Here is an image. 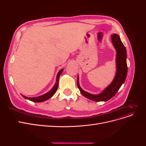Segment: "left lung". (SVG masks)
Segmentation results:
<instances>
[{
	"mask_svg": "<svg viewBox=\"0 0 146 146\" xmlns=\"http://www.w3.org/2000/svg\"><path fill=\"white\" fill-rule=\"evenodd\" d=\"M111 42L116 51V72L112 82L105 88L100 94H92L84 91L79 85V77L77 76V86L83 96L96 102L107 101L116 94L122 84L125 82L127 75V51L117 34L111 35Z\"/></svg>",
	"mask_w": 146,
	"mask_h": 146,
	"instance_id": "8db88e82",
	"label": "left lung"
}]
</instances>
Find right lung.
Segmentation results:
<instances>
[{
  "label": "right lung",
  "instance_id": "1",
  "mask_svg": "<svg viewBox=\"0 0 146 146\" xmlns=\"http://www.w3.org/2000/svg\"><path fill=\"white\" fill-rule=\"evenodd\" d=\"M63 69H61L60 71L58 72V74H57L56 80L55 84L54 85V86H53L52 89L49 91L47 92V93L43 94V95H41V96H38V97H35V98H28V97L25 96L23 94H21V96H23L24 99L29 100L30 101L34 102H44V101H46L48 99H50L55 94V93L57 90V88H58V86L59 77L60 76V75L61 74V73H62V72L63 71Z\"/></svg>",
  "mask_w": 146,
  "mask_h": 146
}]
</instances>
